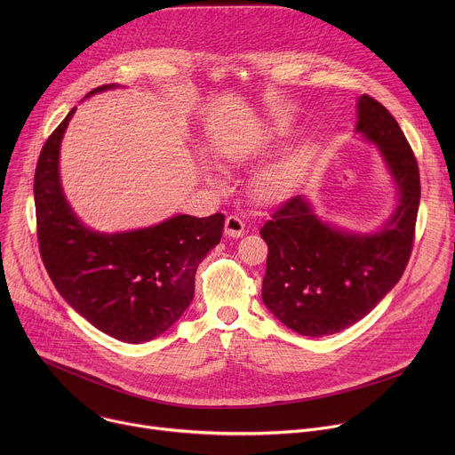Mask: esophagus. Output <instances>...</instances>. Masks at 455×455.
<instances>
[{
	"instance_id": "1",
	"label": "esophagus",
	"mask_w": 455,
	"mask_h": 455,
	"mask_svg": "<svg viewBox=\"0 0 455 455\" xmlns=\"http://www.w3.org/2000/svg\"><path fill=\"white\" fill-rule=\"evenodd\" d=\"M225 234L228 237H241L244 234V223L237 216H228L225 220Z\"/></svg>"
}]
</instances>
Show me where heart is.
I'll return each instance as SVG.
<instances>
[{
	"mask_svg": "<svg viewBox=\"0 0 455 455\" xmlns=\"http://www.w3.org/2000/svg\"><path fill=\"white\" fill-rule=\"evenodd\" d=\"M295 133V127L286 122V120H274L268 124L263 133V144H277L281 140H286ZM313 155V144L311 142H302L297 148H293L284 158L279 162L265 167L261 172H259L253 178L251 183V192L253 198L263 204V205H272L277 202H283L284 198L290 196V192L295 187L297 176L304 164L311 158ZM237 160H244L246 153L235 156ZM205 178L212 180V174L209 169H205Z\"/></svg>",
	"mask_w": 455,
	"mask_h": 455,
	"instance_id": "heart-1",
	"label": "heart"
}]
</instances>
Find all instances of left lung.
I'll return each instance as SVG.
<instances>
[{"label": "left lung", "mask_w": 455, "mask_h": 455, "mask_svg": "<svg viewBox=\"0 0 455 455\" xmlns=\"http://www.w3.org/2000/svg\"><path fill=\"white\" fill-rule=\"evenodd\" d=\"M355 132L374 144L398 187V204L376 232L320 220L306 196L283 204L263 225L268 244L263 302L304 337L339 333L362 320L402 279L421 198L419 169L396 118L362 95Z\"/></svg>", "instance_id": "obj_1"}]
</instances>
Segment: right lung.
Instances as JSON below:
<instances>
[{
    "mask_svg": "<svg viewBox=\"0 0 455 455\" xmlns=\"http://www.w3.org/2000/svg\"><path fill=\"white\" fill-rule=\"evenodd\" d=\"M118 88L104 84L86 97ZM74 108L41 149L34 200L37 241L44 268L81 316L102 333L142 344L165 333L194 299V275L205 255L220 243L223 214L172 216L158 225L97 232L86 227L62 192L60 142Z\"/></svg>",
    "mask_w": 455,
    "mask_h": 455,
    "instance_id": "1",
    "label": "right lung"
}]
</instances>
